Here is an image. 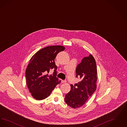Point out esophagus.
Returning <instances> with one entry per match:
<instances>
[{"label": "esophagus", "instance_id": "34e87169", "mask_svg": "<svg viewBox=\"0 0 127 127\" xmlns=\"http://www.w3.org/2000/svg\"><path fill=\"white\" fill-rule=\"evenodd\" d=\"M66 80H61V82L62 83H66Z\"/></svg>", "mask_w": 127, "mask_h": 127}]
</instances>
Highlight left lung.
I'll return each mask as SVG.
<instances>
[{
    "label": "left lung",
    "instance_id": "1",
    "mask_svg": "<svg viewBox=\"0 0 127 127\" xmlns=\"http://www.w3.org/2000/svg\"><path fill=\"white\" fill-rule=\"evenodd\" d=\"M76 74L80 81L70 85L71 90L65 98L67 105L73 109L82 106L97 88V65L92 55L82 59L77 66Z\"/></svg>",
    "mask_w": 127,
    "mask_h": 127
}]
</instances>
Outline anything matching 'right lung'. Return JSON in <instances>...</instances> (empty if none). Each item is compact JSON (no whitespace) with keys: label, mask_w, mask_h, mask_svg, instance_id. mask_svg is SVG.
Segmentation results:
<instances>
[{"label":"right lung","mask_w":127,"mask_h":127,"mask_svg":"<svg viewBox=\"0 0 127 127\" xmlns=\"http://www.w3.org/2000/svg\"><path fill=\"white\" fill-rule=\"evenodd\" d=\"M65 48L62 46H48L36 52L31 58L25 74L29 90L36 100L48 97L61 82L57 78V66L54 60L57 55ZM52 69L54 72L49 75L48 74Z\"/></svg>","instance_id":"right-lung-1"}]
</instances>
